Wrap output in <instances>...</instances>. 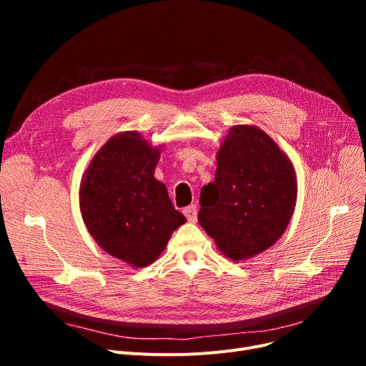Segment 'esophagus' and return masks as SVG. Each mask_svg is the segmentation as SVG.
<instances>
[{"label": "esophagus", "instance_id": "1", "mask_svg": "<svg viewBox=\"0 0 366 366\" xmlns=\"http://www.w3.org/2000/svg\"><path fill=\"white\" fill-rule=\"evenodd\" d=\"M182 212L187 217L188 222H196L197 221V206L196 204H189V206L184 207Z\"/></svg>", "mask_w": 366, "mask_h": 366}]
</instances>
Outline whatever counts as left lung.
I'll return each mask as SVG.
<instances>
[{
    "label": "left lung",
    "mask_w": 366,
    "mask_h": 366,
    "mask_svg": "<svg viewBox=\"0 0 366 366\" xmlns=\"http://www.w3.org/2000/svg\"><path fill=\"white\" fill-rule=\"evenodd\" d=\"M292 160L254 124L229 127L217 151L215 181L200 193L199 224L232 261L272 247L297 204Z\"/></svg>",
    "instance_id": "left-lung-1"
}]
</instances>
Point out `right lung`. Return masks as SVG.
Wrapping results in <instances>:
<instances>
[{
    "label": "right lung",
    "instance_id": "1",
    "mask_svg": "<svg viewBox=\"0 0 366 366\" xmlns=\"http://www.w3.org/2000/svg\"><path fill=\"white\" fill-rule=\"evenodd\" d=\"M162 145L137 130L111 137L90 160L80 182V212L107 254L142 268L156 261L185 217L166 185L154 178Z\"/></svg>",
    "mask_w": 366,
    "mask_h": 366
}]
</instances>
